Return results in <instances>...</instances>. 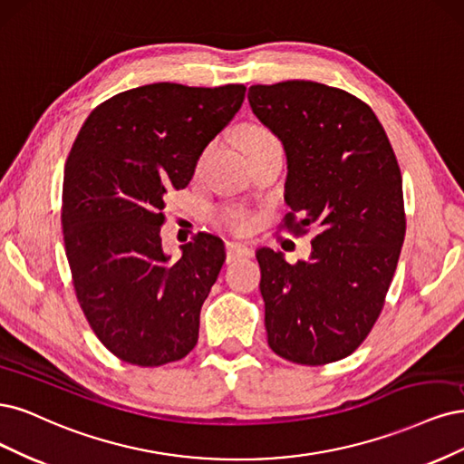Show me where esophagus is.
<instances>
[{
    "instance_id": "1",
    "label": "esophagus",
    "mask_w": 464,
    "mask_h": 464,
    "mask_svg": "<svg viewBox=\"0 0 464 464\" xmlns=\"http://www.w3.org/2000/svg\"><path fill=\"white\" fill-rule=\"evenodd\" d=\"M252 254V250L241 243H227V260H241V258H248Z\"/></svg>"
}]
</instances>
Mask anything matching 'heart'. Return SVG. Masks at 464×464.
I'll return each instance as SVG.
<instances>
[{"instance_id":"obj_1","label":"heart","mask_w":464,"mask_h":464,"mask_svg":"<svg viewBox=\"0 0 464 464\" xmlns=\"http://www.w3.org/2000/svg\"><path fill=\"white\" fill-rule=\"evenodd\" d=\"M272 134L267 132L266 129H262V127H250V129H246V132L243 134V140H241V146H243V150L246 146H250L252 142H256V140H262V139H270Z\"/></svg>"}]
</instances>
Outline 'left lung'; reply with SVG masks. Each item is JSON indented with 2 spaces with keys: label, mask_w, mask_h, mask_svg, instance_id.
<instances>
[{
  "label": "left lung",
  "mask_w": 464,
  "mask_h": 464,
  "mask_svg": "<svg viewBox=\"0 0 464 464\" xmlns=\"http://www.w3.org/2000/svg\"><path fill=\"white\" fill-rule=\"evenodd\" d=\"M248 103L287 158L289 231L312 226L308 260L258 248L270 349L320 366L349 356L376 324L402 241V177L390 139L364 102L312 81L254 84Z\"/></svg>",
  "instance_id": "obj_1"
}]
</instances>
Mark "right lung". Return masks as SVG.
Returning a JSON list of instances; mask_svg holds the SVG:
<instances>
[{"instance_id":"1","label":"right lung","mask_w":464,"mask_h":464,"mask_svg":"<svg viewBox=\"0 0 464 464\" xmlns=\"http://www.w3.org/2000/svg\"><path fill=\"white\" fill-rule=\"evenodd\" d=\"M245 92L243 84L132 88L88 115L71 148L62 226L74 291L103 347L129 364L175 362L197 345L226 246L198 233L173 260L161 248V210Z\"/></svg>"}]
</instances>
